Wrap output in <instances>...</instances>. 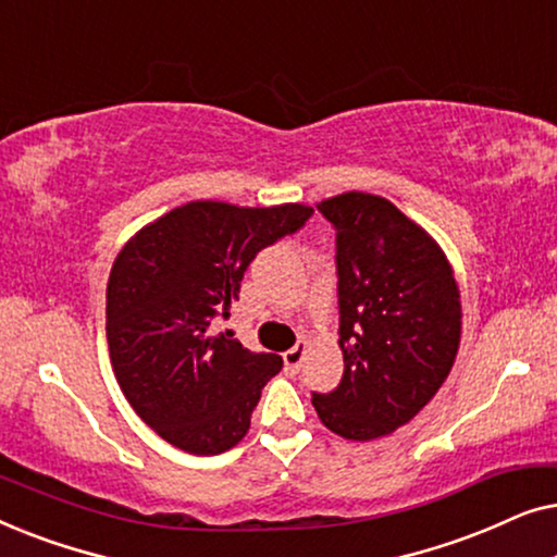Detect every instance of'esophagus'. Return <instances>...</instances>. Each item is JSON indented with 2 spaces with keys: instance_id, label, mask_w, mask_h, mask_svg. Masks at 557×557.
<instances>
[{
  "instance_id": "esophagus-1",
  "label": "esophagus",
  "mask_w": 557,
  "mask_h": 557,
  "mask_svg": "<svg viewBox=\"0 0 557 557\" xmlns=\"http://www.w3.org/2000/svg\"><path fill=\"white\" fill-rule=\"evenodd\" d=\"M307 342H296V345L288 349V352H284V364H286V370L288 372H296L301 368V362H304V355H307Z\"/></svg>"
}]
</instances>
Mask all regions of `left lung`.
<instances>
[{"label":"left lung","instance_id":"8db88e82","mask_svg":"<svg viewBox=\"0 0 557 557\" xmlns=\"http://www.w3.org/2000/svg\"><path fill=\"white\" fill-rule=\"evenodd\" d=\"M317 208L337 231L345 372L311 403L342 438L372 441L406 425L451 372L459 286L438 243L385 197L345 193Z\"/></svg>","mask_w":557,"mask_h":557}]
</instances>
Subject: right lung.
Returning a JSON list of instances; mask_svg holds the SVG:
<instances>
[{
	"label": "right lung",
	"instance_id": "add662e5",
	"mask_svg": "<svg viewBox=\"0 0 557 557\" xmlns=\"http://www.w3.org/2000/svg\"><path fill=\"white\" fill-rule=\"evenodd\" d=\"M307 205L238 208L197 200L141 227L106 288V339L121 391L149 429L187 454L215 456L250 429L284 360L250 352L212 322L231 317L243 273L304 227Z\"/></svg>",
	"mask_w": 557,
	"mask_h": 557
}]
</instances>
